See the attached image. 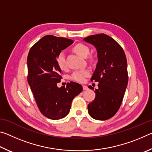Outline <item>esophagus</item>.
<instances>
[{"mask_svg":"<svg viewBox=\"0 0 152 152\" xmlns=\"http://www.w3.org/2000/svg\"><path fill=\"white\" fill-rule=\"evenodd\" d=\"M82 88H83V90H84V91H86V90H88V86H86V85H83V86H82Z\"/></svg>","mask_w":152,"mask_h":152,"instance_id":"esophagus-1","label":"esophagus"}]
</instances>
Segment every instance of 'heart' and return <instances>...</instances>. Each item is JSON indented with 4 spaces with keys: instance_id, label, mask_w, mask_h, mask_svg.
Instances as JSON below:
<instances>
[{
    "instance_id": "obj_1",
    "label": "heart",
    "mask_w": 152,
    "mask_h": 152,
    "mask_svg": "<svg viewBox=\"0 0 152 152\" xmlns=\"http://www.w3.org/2000/svg\"><path fill=\"white\" fill-rule=\"evenodd\" d=\"M73 51L77 54L81 56L82 58H86L88 55L90 49L88 46L83 44V43H77L76 45L74 46ZM56 61L59 68L61 70H65L66 68V59L64 53L61 52L60 53L56 58ZM89 71L87 70H79L75 71L72 74L71 78L76 80L77 82H83L86 77L89 75Z\"/></svg>"
}]
</instances>
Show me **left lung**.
I'll use <instances>...</instances> for the list:
<instances>
[{
	"label": "left lung",
	"mask_w": 152,
	"mask_h": 152,
	"mask_svg": "<svg viewBox=\"0 0 152 152\" xmlns=\"http://www.w3.org/2000/svg\"><path fill=\"white\" fill-rule=\"evenodd\" d=\"M84 41L96 49L98 63L91 81L98 82L95 99L88 105L91 117L107 120L114 116L122 103L128 83L127 59L119 43L104 33L88 36Z\"/></svg>",
	"instance_id": "left-lung-1"
}]
</instances>
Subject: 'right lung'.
<instances>
[{
    "label": "right lung",
    "instance_id": "right-lung-1",
    "mask_svg": "<svg viewBox=\"0 0 152 152\" xmlns=\"http://www.w3.org/2000/svg\"><path fill=\"white\" fill-rule=\"evenodd\" d=\"M73 40L45 35L33 45L27 56V80L41 113L52 120L65 117L74 97L82 91L80 84L70 82L58 88L62 78L56 58Z\"/></svg>",
    "mask_w": 152,
    "mask_h": 152
}]
</instances>
